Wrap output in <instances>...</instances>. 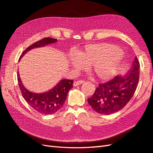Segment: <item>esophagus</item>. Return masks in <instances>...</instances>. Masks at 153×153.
<instances>
[{
    "instance_id": "esophagus-1",
    "label": "esophagus",
    "mask_w": 153,
    "mask_h": 153,
    "mask_svg": "<svg viewBox=\"0 0 153 153\" xmlns=\"http://www.w3.org/2000/svg\"><path fill=\"white\" fill-rule=\"evenodd\" d=\"M84 81H83V80H79V81H75L74 83V87H77V86H78V85H81V84H83V83H84Z\"/></svg>"
}]
</instances>
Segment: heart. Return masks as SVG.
<instances>
[{
  "label": "heart",
  "mask_w": 153,
  "mask_h": 153,
  "mask_svg": "<svg viewBox=\"0 0 153 153\" xmlns=\"http://www.w3.org/2000/svg\"><path fill=\"white\" fill-rule=\"evenodd\" d=\"M123 52L117 46L107 43L88 45L77 55L70 53L68 61L76 70L91 66L92 72L101 81L114 77L120 67Z\"/></svg>",
  "instance_id": "b5f03b06"
}]
</instances>
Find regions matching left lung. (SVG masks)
I'll return each instance as SVG.
<instances>
[{
	"mask_svg": "<svg viewBox=\"0 0 153 153\" xmlns=\"http://www.w3.org/2000/svg\"><path fill=\"white\" fill-rule=\"evenodd\" d=\"M140 62L136 56L132 66L125 76H116L107 83L100 84L88 104L96 112L111 114L122 109L131 100L139 81Z\"/></svg>",
	"mask_w": 153,
	"mask_h": 153,
	"instance_id": "left-lung-1",
	"label": "left lung"
}]
</instances>
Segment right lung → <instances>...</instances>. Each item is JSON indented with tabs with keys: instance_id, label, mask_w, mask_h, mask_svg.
Here are the masks:
<instances>
[{
	"instance_id": "1",
	"label": "right lung",
	"mask_w": 153,
	"mask_h": 153,
	"mask_svg": "<svg viewBox=\"0 0 153 153\" xmlns=\"http://www.w3.org/2000/svg\"><path fill=\"white\" fill-rule=\"evenodd\" d=\"M57 42L56 39L46 37L30 45L22 52L21 59L30 50L44 47ZM19 87L24 99L31 107L42 114L49 115L56 113L63 106L69 91L73 87V80L61 79L50 91L43 93L30 92L22 84L19 73L17 72Z\"/></svg>"
}]
</instances>
